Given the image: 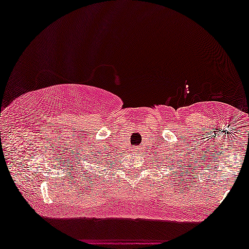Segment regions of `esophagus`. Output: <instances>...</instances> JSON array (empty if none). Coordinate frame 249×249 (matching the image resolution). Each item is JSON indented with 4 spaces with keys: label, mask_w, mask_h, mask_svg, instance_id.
<instances>
[{
    "label": "esophagus",
    "mask_w": 249,
    "mask_h": 249,
    "mask_svg": "<svg viewBox=\"0 0 249 249\" xmlns=\"http://www.w3.org/2000/svg\"><path fill=\"white\" fill-rule=\"evenodd\" d=\"M132 151L134 153H139L142 151V146H136V147H133L132 148Z\"/></svg>",
    "instance_id": "34e87169"
}]
</instances>
